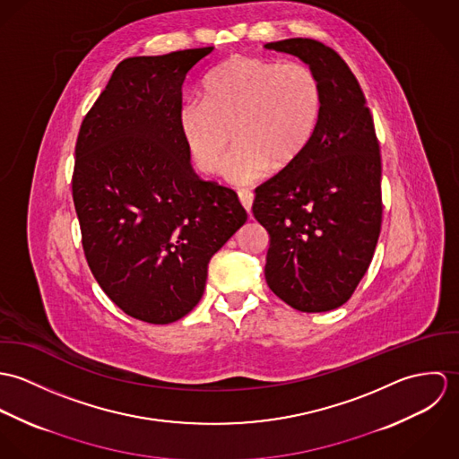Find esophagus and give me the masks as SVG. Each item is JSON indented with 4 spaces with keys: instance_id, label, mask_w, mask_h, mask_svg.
<instances>
[{
    "instance_id": "1",
    "label": "esophagus",
    "mask_w": 459,
    "mask_h": 459,
    "mask_svg": "<svg viewBox=\"0 0 459 459\" xmlns=\"http://www.w3.org/2000/svg\"><path fill=\"white\" fill-rule=\"evenodd\" d=\"M238 199L242 203V206L246 208V212L249 213L251 212V206H253V201H255V195L251 191H238Z\"/></svg>"
}]
</instances>
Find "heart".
<instances>
[{
    "instance_id": "obj_1",
    "label": "heart",
    "mask_w": 459,
    "mask_h": 459,
    "mask_svg": "<svg viewBox=\"0 0 459 459\" xmlns=\"http://www.w3.org/2000/svg\"><path fill=\"white\" fill-rule=\"evenodd\" d=\"M203 100L180 109V132L203 173L221 169L237 186L263 178L268 169L297 164L318 131L324 108L316 72L300 62L237 55L215 66L203 82Z\"/></svg>"
}]
</instances>
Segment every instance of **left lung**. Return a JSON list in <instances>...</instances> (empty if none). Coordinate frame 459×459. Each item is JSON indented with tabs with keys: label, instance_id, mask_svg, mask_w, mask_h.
I'll list each match as a JSON object with an SVG mask.
<instances>
[{
	"label": "left lung",
	"instance_id": "8db88e82",
	"mask_svg": "<svg viewBox=\"0 0 459 459\" xmlns=\"http://www.w3.org/2000/svg\"><path fill=\"white\" fill-rule=\"evenodd\" d=\"M311 66L322 118L302 159L256 189L253 213L268 231L264 279L288 306H342L369 268L382 228V157L373 115L344 60L313 39L264 46Z\"/></svg>",
	"mask_w": 459,
	"mask_h": 459
}]
</instances>
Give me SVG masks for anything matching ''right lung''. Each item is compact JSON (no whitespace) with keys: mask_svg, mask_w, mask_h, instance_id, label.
<instances>
[{"mask_svg":"<svg viewBox=\"0 0 459 459\" xmlns=\"http://www.w3.org/2000/svg\"><path fill=\"white\" fill-rule=\"evenodd\" d=\"M213 48L127 58L84 117L72 197L88 266L132 318L196 307L210 258L247 221L235 191L201 180L180 132L182 86Z\"/></svg>","mask_w":459,"mask_h":459,"instance_id":"add662e5","label":"right lung"}]
</instances>
